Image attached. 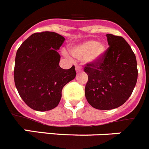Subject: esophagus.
I'll return each instance as SVG.
<instances>
[{
  "label": "esophagus",
  "mask_w": 149,
  "mask_h": 149,
  "mask_svg": "<svg viewBox=\"0 0 149 149\" xmlns=\"http://www.w3.org/2000/svg\"><path fill=\"white\" fill-rule=\"evenodd\" d=\"M76 71L77 72V73H79V72L81 71V68H80L79 66H76Z\"/></svg>",
  "instance_id": "1"
}]
</instances>
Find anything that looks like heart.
I'll return each instance as SVG.
<instances>
[{
	"mask_svg": "<svg viewBox=\"0 0 149 149\" xmlns=\"http://www.w3.org/2000/svg\"><path fill=\"white\" fill-rule=\"evenodd\" d=\"M107 50L104 43L96 40H88L70 49L72 56L85 63H95L100 59Z\"/></svg>",
	"mask_w": 149,
	"mask_h": 149,
	"instance_id": "obj_1",
	"label": "heart"
}]
</instances>
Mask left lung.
Instances as JSON below:
<instances>
[{"label": "left lung", "mask_w": 149, "mask_h": 149, "mask_svg": "<svg viewBox=\"0 0 149 149\" xmlns=\"http://www.w3.org/2000/svg\"><path fill=\"white\" fill-rule=\"evenodd\" d=\"M109 47L99 61L88 63L85 97L91 106L111 110L128 100L137 80L135 54L123 37L107 34Z\"/></svg>", "instance_id": "8db88e82"}]
</instances>
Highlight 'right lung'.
I'll use <instances>...</instances> for the list:
<instances>
[{"instance_id":"obj_1","label":"right lung","mask_w":149,"mask_h":149,"mask_svg":"<svg viewBox=\"0 0 149 149\" xmlns=\"http://www.w3.org/2000/svg\"><path fill=\"white\" fill-rule=\"evenodd\" d=\"M65 38L53 32L31 35L17 50L14 80L20 96L29 108L46 111L56 108L65 84L76 77L75 67L60 68L58 49Z\"/></svg>"}]
</instances>
